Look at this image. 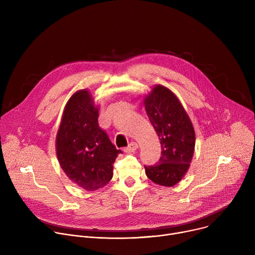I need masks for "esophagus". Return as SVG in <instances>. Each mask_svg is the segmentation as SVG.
Segmentation results:
<instances>
[{"instance_id": "obj_1", "label": "esophagus", "mask_w": 255, "mask_h": 255, "mask_svg": "<svg viewBox=\"0 0 255 255\" xmlns=\"http://www.w3.org/2000/svg\"><path fill=\"white\" fill-rule=\"evenodd\" d=\"M136 149H138V144L136 142H131L127 147L124 148V152L126 153H130V152H133L135 151Z\"/></svg>"}]
</instances>
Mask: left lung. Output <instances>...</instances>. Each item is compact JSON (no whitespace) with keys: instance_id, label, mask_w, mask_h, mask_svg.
<instances>
[{"instance_id":"left-lung-1","label":"left lung","mask_w":255,"mask_h":255,"mask_svg":"<svg viewBox=\"0 0 255 255\" xmlns=\"http://www.w3.org/2000/svg\"><path fill=\"white\" fill-rule=\"evenodd\" d=\"M144 106L161 144L159 160L144 165L145 173L157 185L172 187L183 178L194 155L193 124L178 99L165 87H154L145 97Z\"/></svg>"}]
</instances>
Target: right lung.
Listing matches in <instances>:
<instances>
[{"instance_id": "1", "label": "right lung", "mask_w": 255, "mask_h": 255, "mask_svg": "<svg viewBox=\"0 0 255 255\" xmlns=\"http://www.w3.org/2000/svg\"><path fill=\"white\" fill-rule=\"evenodd\" d=\"M99 109L88 91L68 100L56 136L59 164L70 180L87 191L105 187L113 176V164L122 153L99 127Z\"/></svg>"}]
</instances>
